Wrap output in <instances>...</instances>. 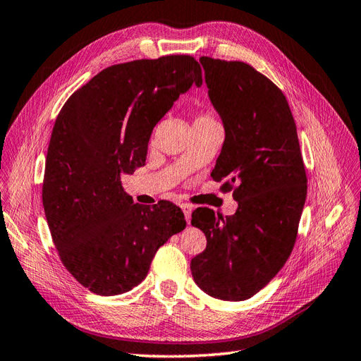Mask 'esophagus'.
I'll use <instances>...</instances> for the list:
<instances>
[{"mask_svg":"<svg viewBox=\"0 0 361 361\" xmlns=\"http://www.w3.org/2000/svg\"><path fill=\"white\" fill-rule=\"evenodd\" d=\"M180 208L183 211V214H185V221L190 224V221H191V207L188 204H180Z\"/></svg>","mask_w":361,"mask_h":361,"instance_id":"obj_1","label":"esophagus"}]
</instances>
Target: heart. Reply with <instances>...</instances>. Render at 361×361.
I'll use <instances>...</instances> for the list:
<instances>
[{"label": "heart", "instance_id": "heart-1", "mask_svg": "<svg viewBox=\"0 0 361 361\" xmlns=\"http://www.w3.org/2000/svg\"><path fill=\"white\" fill-rule=\"evenodd\" d=\"M213 121H216L213 114H211L209 111H205V113L199 114V116L195 119V124L196 122H213Z\"/></svg>", "mask_w": 361, "mask_h": 361}]
</instances>
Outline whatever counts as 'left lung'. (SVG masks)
<instances>
[{
	"instance_id": "obj_1",
	"label": "left lung",
	"mask_w": 361,
	"mask_h": 361,
	"mask_svg": "<svg viewBox=\"0 0 361 361\" xmlns=\"http://www.w3.org/2000/svg\"><path fill=\"white\" fill-rule=\"evenodd\" d=\"M208 96L221 114L225 142L211 178L233 191V216L197 208L191 225L207 248L191 260L192 279L208 295L247 300L291 256L307 178L297 127L285 94L242 61L202 56Z\"/></svg>"
}]
</instances>
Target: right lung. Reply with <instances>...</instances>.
Wrapping results in <instances>:
<instances>
[{
    "label": "right lung",
    "instance_id": "add662e5",
    "mask_svg": "<svg viewBox=\"0 0 361 361\" xmlns=\"http://www.w3.org/2000/svg\"><path fill=\"white\" fill-rule=\"evenodd\" d=\"M202 68L190 55L137 59L104 68L61 109L51 130L42 205L66 269L98 295L130 291L156 251L187 222L169 200L135 204L121 173L145 165L154 126Z\"/></svg>",
    "mask_w": 361,
    "mask_h": 361
}]
</instances>
